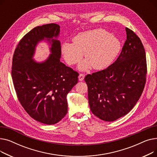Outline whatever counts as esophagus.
<instances>
[{"label": "esophagus", "instance_id": "1", "mask_svg": "<svg viewBox=\"0 0 157 157\" xmlns=\"http://www.w3.org/2000/svg\"><path fill=\"white\" fill-rule=\"evenodd\" d=\"M84 78H85V74H80L79 75V80L80 81H82L84 79Z\"/></svg>", "mask_w": 157, "mask_h": 157}]
</instances>
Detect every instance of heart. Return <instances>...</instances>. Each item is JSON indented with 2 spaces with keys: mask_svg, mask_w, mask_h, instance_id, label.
<instances>
[{
  "mask_svg": "<svg viewBox=\"0 0 157 157\" xmlns=\"http://www.w3.org/2000/svg\"><path fill=\"white\" fill-rule=\"evenodd\" d=\"M121 49L119 39L101 29L79 33L73 38V43L65 42L62 45V53L65 61L69 65L78 62L83 53L86 60L79 68L85 71L90 67L102 70L112 63Z\"/></svg>",
  "mask_w": 157,
  "mask_h": 157,
  "instance_id": "heart-1",
  "label": "heart"
}]
</instances>
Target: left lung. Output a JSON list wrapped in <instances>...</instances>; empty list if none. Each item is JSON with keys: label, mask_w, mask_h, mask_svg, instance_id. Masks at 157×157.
<instances>
[{"label": "left lung", "mask_w": 157, "mask_h": 157, "mask_svg": "<svg viewBox=\"0 0 157 157\" xmlns=\"http://www.w3.org/2000/svg\"><path fill=\"white\" fill-rule=\"evenodd\" d=\"M125 30L127 39L117 60L107 69L85 78L90 109L105 121L117 120L132 109L146 83L144 46L132 30Z\"/></svg>", "instance_id": "obj_1"}]
</instances>
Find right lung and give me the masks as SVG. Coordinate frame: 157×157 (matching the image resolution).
I'll return each mask as SVG.
<instances>
[{
	"instance_id": "right-lung-1",
	"label": "right lung",
	"mask_w": 157,
	"mask_h": 157,
	"mask_svg": "<svg viewBox=\"0 0 157 157\" xmlns=\"http://www.w3.org/2000/svg\"><path fill=\"white\" fill-rule=\"evenodd\" d=\"M60 26L49 23L31 30L19 42L13 55L11 75L18 100L35 120L53 125L67 113V95L78 81L79 74L60 62ZM51 45L44 62L33 59L40 41Z\"/></svg>"
}]
</instances>
